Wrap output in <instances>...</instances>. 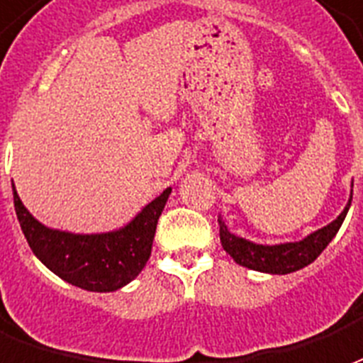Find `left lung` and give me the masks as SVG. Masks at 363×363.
Segmentation results:
<instances>
[{
  "mask_svg": "<svg viewBox=\"0 0 363 363\" xmlns=\"http://www.w3.org/2000/svg\"><path fill=\"white\" fill-rule=\"evenodd\" d=\"M350 203L352 197L345 211L338 214L337 220L327 224L325 228L309 234L301 242L279 243V245H261V243H253L250 240L234 236L226 228V224L218 220L222 247L226 253H230V257L234 259L238 265L247 267L251 271L271 272V274H288V272L300 271L309 263H313L321 255V251L329 245L330 240L337 236L338 228L342 226L346 213L350 208Z\"/></svg>",
  "mask_w": 363,
  "mask_h": 363,
  "instance_id": "8db88e82",
  "label": "left lung"
}]
</instances>
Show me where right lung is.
Here are the masks:
<instances>
[{
  "instance_id": "1",
  "label": "right lung",
  "mask_w": 363,
  "mask_h": 363,
  "mask_svg": "<svg viewBox=\"0 0 363 363\" xmlns=\"http://www.w3.org/2000/svg\"><path fill=\"white\" fill-rule=\"evenodd\" d=\"M170 193L172 187L164 189L123 228L106 234H71L36 220L13 185L15 213L34 255L60 279L91 292L120 290L143 271Z\"/></svg>"
}]
</instances>
